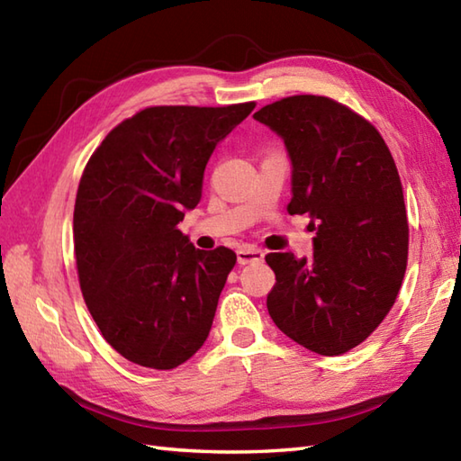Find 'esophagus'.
Here are the masks:
<instances>
[{
  "mask_svg": "<svg viewBox=\"0 0 461 461\" xmlns=\"http://www.w3.org/2000/svg\"><path fill=\"white\" fill-rule=\"evenodd\" d=\"M266 253L256 248H241L238 249V263L240 266H248V263H261Z\"/></svg>",
  "mask_w": 461,
  "mask_h": 461,
  "instance_id": "obj_1",
  "label": "esophagus"
}]
</instances>
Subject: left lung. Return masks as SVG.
<instances>
[{
    "label": "left lung",
    "instance_id": "8db88e82",
    "mask_svg": "<svg viewBox=\"0 0 461 461\" xmlns=\"http://www.w3.org/2000/svg\"><path fill=\"white\" fill-rule=\"evenodd\" d=\"M253 119L291 158L287 212L309 213L312 258L269 253L267 311L279 330L337 357L368 339L393 309L408 263V218L396 164L380 132L329 96L295 95Z\"/></svg>",
    "mask_w": 461,
    "mask_h": 461
}]
</instances>
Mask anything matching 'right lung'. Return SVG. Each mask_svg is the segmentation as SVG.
<instances>
[{
	"mask_svg": "<svg viewBox=\"0 0 461 461\" xmlns=\"http://www.w3.org/2000/svg\"><path fill=\"white\" fill-rule=\"evenodd\" d=\"M256 103L149 106L106 134L81 176L73 243L83 299L126 360L170 370L208 339L236 253L195 249L178 230L203 170Z\"/></svg>",
	"mask_w": 461,
	"mask_h": 461,
	"instance_id": "1",
	"label": "right lung"
}]
</instances>
